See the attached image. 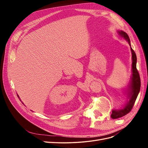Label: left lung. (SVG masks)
<instances>
[{
	"label": "left lung",
	"instance_id": "left-lung-1",
	"mask_svg": "<svg viewBox=\"0 0 148 148\" xmlns=\"http://www.w3.org/2000/svg\"><path fill=\"white\" fill-rule=\"evenodd\" d=\"M118 33L121 37H122L126 39V41H128L129 45L131 46L130 40L128 34L123 31H119ZM130 49L132 54V75L128 88L129 89L128 93L129 97V101L127 102L126 105L124 106L123 109L112 110L111 114V117L113 119L122 117L123 116L128 114L131 111L134 106V104H135L139 92L140 91L141 80L140 75H139L138 70L136 69V56L135 51L133 50L132 47H130Z\"/></svg>",
	"mask_w": 148,
	"mask_h": 148
}]
</instances>
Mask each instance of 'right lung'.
<instances>
[{
  "mask_svg": "<svg viewBox=\"0 0 148 148\" xmlns=\"http://www.w3.org/2000/svg\"><path fill=\"white\" fill-rule=\"evenodd\" d=\"M18 97H19V96H18Z\"/></svg>",
  "mask_w": 148,
  "mask_h": 148,
  "instance_id": "obj_1",
  "label": "right lung"
}]
</instances>
